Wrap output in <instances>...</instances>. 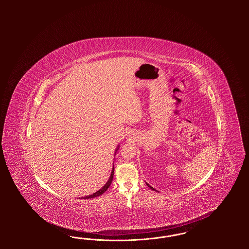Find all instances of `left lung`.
I'll return each mask as SVG.
<instances>
[{
	"label": "left lung",
	"mask_w": 249,
	"mask_h": 249,
	"mask_svg": "<svg viewBox=\"0 0 249 249\" xmlns=\"http://www.w3.org/2000/svg\"><path fill=\"white\" fill-rule=\"evenodd\" d=\"M146 185H147V186H148V187H149V188H150V189H151V190H154V189H153V188H152V187H151V186H150V185H148V184H147V183H146Z\"/></svg>",
	"instance_id": "8db88e82"
}]
</instances>
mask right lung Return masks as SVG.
<instances>
[{
  "instance_id": "add662e5",
  "label": "right lung",
  "mask_w": 249,
  "mask_h": 249,
  "mask_svg": "<svg viewBox=\"0 0 249 249\" xmlns=\"http://www.w3.org/2000/svg\"><path fill=\"white\" fill-rule=\"evenodd\" d=\"M119 146L117 147V149H116V151L119 149ZM114 170H115V168L113 167V169H112V173H111V176H110V178L108 179V181L107 182V184L101 189L100 190H98L97 192H95L93 194H91V195H89V196H86V197H83V198H81V199H91V198H95V197H98V196H100V195H102V194H104L107 190H108V188L110 187V185H111V183H112V181H113V178H114Z\"/></svg>"
}]
</instances>
